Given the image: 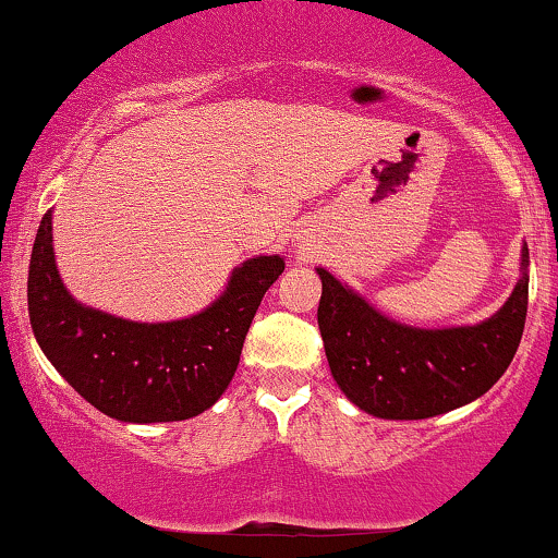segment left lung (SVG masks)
Instances as JSON below:
<instances>
[{
    "mask_svg": "<svg viewBox=\"0 0 558 558\" xmlns=\"http://www.w3.org/2000/svg\"><path fill=\"white\" fill-rule=\"evenodd\" d=\"M527 244L520 280L497 314L463 327L397 322L324 267L316 319L329 371L352 404L380 420H427L484 397L518 352L527 314Z\"/></svg>",
    "mask_w": 558,
    "mask_h": 558,
    "instance_id": "8db88e82",
    "label": "left lung"
}]
</instances>
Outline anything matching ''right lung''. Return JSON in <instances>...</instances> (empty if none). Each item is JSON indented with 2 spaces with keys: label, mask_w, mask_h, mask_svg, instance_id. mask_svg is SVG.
I'll return each instance as SVG.
<instances>
[{
  "label": "right lung",
  "mask_w": 558,
  "mask_h": 558,
  "mask_svg": "<svg viewBox=\"0 0 558 558\" xmlns=\"http://www.w3.org/2000/svg\"><path fill=\"white\" fill-rule=\"evenodd\" d=\"M283 270L280 255L250 257L203 312L172 322H131L66 291L48 210L27 270V312L44 355L92 407L131 425L180 422L206 412L229 389L259 301Z\"/></svg>",
  "instance_id": "add662e5"
}]
</instances>
